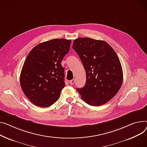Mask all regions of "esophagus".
I'll list each match as a JSON object with an SVG mask.
<instances>
[{"instance_id": "1", "label": "esophagus", "mask_w": 147, "mask_h": 147, "mask_svg": "<svg viewBox=\"0 0 147 147\" xmlns=\"http://www.w3.org/2000/svg\"><path fill=\"white\" fill-rule=\"evenodd\" d=\"M75 80L74 79H73V80H72L71 81H69V82H70V84H71V85H74V83H75Z\"/></svg>"}]
</instances>
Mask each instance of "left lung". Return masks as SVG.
Listing matches in <instances>:
<instances>
[{
    "mask_svg": "<svg viewBox=\"0 0 147 147\" xmlns=\"http://www.w3.org/2000/svg\"><path fill=\"white\" fill-rule=\"evenodd\" d=\"M72 48L78 55L86 72V82L77 88L87 104L99 106L115 96L123 82L119 59L108 43L90 38H78Z\"/></svg>",
    "mask_w": 147,
    "mask_h": 147,
    "instance_id": "left-lung-1",
    "label": "left lung"
}]
</instances>
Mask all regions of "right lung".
Listing matches in <instances>:
<instances>
[{
    "label": "right lung",
    "instance_id": "right-lung-1",
    "mask_svg": "<svg viewBox=\"0 0 147 147\" xmlns=\"http://www.w3.org/2000/svg\"><path fill=\"white\" fill-rule=\"evenodd\" d=\"M71 44L70 40L53 39L37 45L28 55L21 70L20 84L34 105L49 107L59 98L65 86L61 62Z\"/></svg>",
    "mask_w": 147,
    "mask_h": 147
}]
</instances>
